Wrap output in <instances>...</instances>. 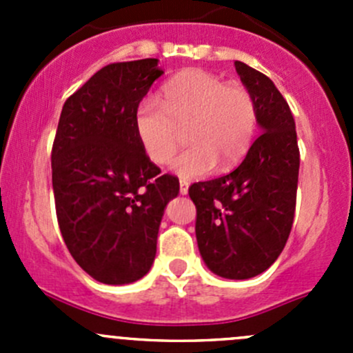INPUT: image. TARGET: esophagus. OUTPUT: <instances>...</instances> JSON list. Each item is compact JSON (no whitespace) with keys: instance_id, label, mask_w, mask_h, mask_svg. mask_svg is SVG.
<instances>
[{"instance_id":"obj_1","label":"esophagus","mask_w":353,"mask_h":353,"mask_svg":"<svg viewBox=\"0 0 353 353\" xmlns=\"http://www.w3.org/2000/svg\"><path fill=\"white\" fill-rule=\"evenodd\" d=\"M188 190H190V183L184 179L179 181V193L181 194H188Z\"/></svg>"}]
</instances>
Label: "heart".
Masks as SVG:
<instances>
[{"label":"heart","instance_id":"heart-1","mask_svg":"<svg viewBox=\"0 0 353 353\" xmlns=\"http://www.w3.org/2000/svg\"><path fill=\"white\" fill-rule=\"evenodd\" d=\"M134 131L141 148L155 163L174 154L181 130L191 147L170 160L181 177H201L220 163L236 165L248 154L258 124L252 95L243 85L227 83L205 70H188L170 78L162 88V104L148 97L134 110Z\"/></svg>","mask_w":353,"mask_h":353}]
</instances>
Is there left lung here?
I'll list each match as a JSON object with an SVG mask.
<instances>
[{"label": "left lung", "mask_w": 353, "mask_h": 353, "mask_svg": "<svg viewBox=\"0 0 353 353\" xmlns=\"http://www.w3.org/2000/svg\"><path fill=\"white\" fill-rule=\"evenodd\" d=\"M236 71L254 99L261 134L237 169L194 183L190 198L205 265L222 279L245 280L268 270L285 248L301 157L294 116L275 83L243 61Z\"/></svg>", "instance_id": "left-lung-1"}]
</instances>
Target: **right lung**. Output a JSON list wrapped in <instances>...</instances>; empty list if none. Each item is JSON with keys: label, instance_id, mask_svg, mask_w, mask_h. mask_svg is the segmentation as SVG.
Masks as SVG:
<instances>
[{"label": "right lung", "instance_id": "add662e5", "mask_svg": "<svg viewBox=\"0 0 353 353\" xmlns=\"http://www.w3.org/2000/svg\"><path fill=\"white\" fill-rule=\"evenodd\" d=\"M159 59L112 63L65 102L52 145L59 230L97 282L124 285L150 272L167 203L179 179L159 176L134 131V110L162 77Z\"/></svg>", "mask_w": 353, "mask_h": 353}]
</instances>
